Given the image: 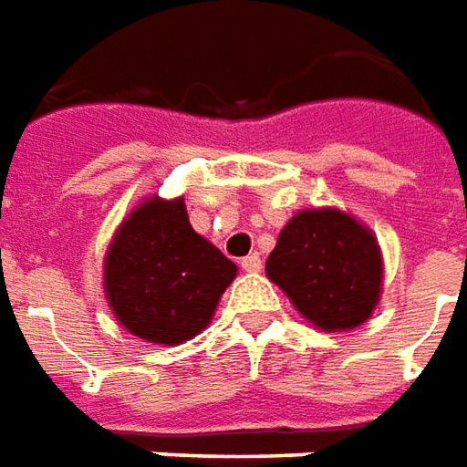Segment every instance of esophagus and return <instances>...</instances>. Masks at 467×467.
<instances>
[{
  "instance_id": "34e87169",
  "label": "esophagus",
  "mask_w": 467,
  "mask_h": 467,
  "mask_svg": "<svg viewBox=\"0 0 467 467\" xmlns=\"http://www.w3.org/2000/svg\"><path fill=\"white\" fill-rule=\"evenodd\" d=\"M241 269L249 271V274H256V271H261L259 254H249V256H244V259H241Z\"/></svg>"
}]
</instances>
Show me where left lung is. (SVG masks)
Here are the masks:
<instances>
[{"instance_id": "obj_1", "label": "left lung", "mask_w": 467, "mask_h": 467, "mask_svg": "<svg viewBox=\"0 0 467 467\" xmlns=\"http://www.w3.org/2000/svg\"><path fill=\"white\" fill-rule=\"evenodd\" d=\"M266 274L324 332L352 329L372 314L382 286L375 236L334 208L302 211L281 228Z\"/></svg>"}]
</instances>
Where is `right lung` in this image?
I'll use <instances>...</instances> for the list:
<instances>
[{"label":"right lung","mask_w":467,"mask_h":467,"mask_svg":"<svg viewBox=\"0 0 467 467\" xmlns=\"http://www.w3.org/2000/svg\"><path fill=\"white\" fill-rule=\"evenodd\" d=\"M236 264L198 236L183 201L153 196L125 218L105 259V292L125 329L181 345L213 317Z\"/></svg>","instance_id":"add662e5"}]
</instances>
